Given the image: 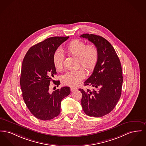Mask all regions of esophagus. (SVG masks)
<instances>
[{
	"mask_svg": "<svg viewBox=\"0 0 146 146\" xmlns=\"http://www.w3.org/2000/svg\"><path fill=\"white\" fill-rule=\"evenodd\" d=\"M77 90V88L76 87H70V91L73 92L74 91H76Z\"/></svg>",
	"mask_w": 146,
	"mask_h": 146,
	"instance_id": "esophagus-1",
	"label": "esophagus"
}]
</instances>
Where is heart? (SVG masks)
I'll use <instances>...</instances> for the list:
<instances>
[{
  "instance_id": "b5f03b06",
  "label": "heart",
  "mask_w": 146,
  "mask_h": 146,
  "mask_svg": "<svg viewBox=\"0 0 146 146\" xmlns=\"http://www.w3.org/2000/svg\"><path fill=\"white\" fill-rule=\"evenodd\" d=\"M64 51L68 55L78 58V66H82L90 72L94 69L99 59V51L94 44L86 45L82 41L74 40L64 47ZM53 63L58 70L63 68V57L60 52H56L53 56ZM86 72L82 68L69 71L62 78V82L66 86H77L85 77Z\"/></svg>"
}]
</instances>
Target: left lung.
<instances>
[{"instance_id":"1","label":"left lung","mask_w":146,"mask_h":146,"mask_svg":"<svg viewBox=\"0 0 146 146\" xmlns=\"http://www.w3.org/2000/svg\"><path fill=\"white\" fill-rule=\"evenodd\" d=\"M80 37L94 43L99 51L96 66L84 82V86L93 89H79L82 94L81 104L87 115L102 117L111 111L120 99L123 82L121 64L113 47L105 38L89 34Z\"/></svg>"}]
</instances>
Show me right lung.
I'll return each instance as SVG.
<instances>
[{
  "instance_id": "right-lung-1",
  "label": "right lung",
  "mask_w": 146,
  "mask_h": 146,
  "mask_svg": "<svg viewBox=\"0 0 146 146\" xmlns=\"http://www.w3.org/2000/svg\"><path fill=\"white\" fill-rule=\"evenodd\" d=\"M69 38L52 37L32 46L23 61L20 84L23 98L31 113L38 119L51 120L58 116L62 99L70 90L63 86L52 93L49 91L51 81L57 74L53 63V56L58 47Z\"/></svg>"
}]
</instances>
